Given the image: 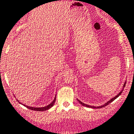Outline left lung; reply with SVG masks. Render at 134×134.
<instances>
[{
  "instance_id": "8db88e82",
  "label": "left lung",
  "mask_w": 134,
  "mask_h": 134,
  "mask_svg": "<svg viewBox=\"0 0 134 134\" xmlns=\"http://www.w3.org/2000/svg\"><path fill=\"white\" fill-rule=\"evenodd\" d=\"M126 81H125V82L124 83V84H123V88H122V90H121V91H120V92H119V93H118V94H117V95L115 96V97H114V98H112V99H110L109 101H108L107 102L105 103V104H103V105H101V106H99V107H95V106H92V105H87V104H85V103H83L81 102V101L79 100L78 99H77V100H78V101H79V103H80L81 104V105H82L83 106H84V107H88V108H99L104 107L107 106V105H108V104L110 103L111 102H112V101H114L115 99H116L117 98H118V97H119V96H120L122 92H123V91L124 87H125V85H126Z\"/></svg>"
}]
</instances>
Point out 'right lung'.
Returning <instances> with one entry per match:
<instances>
[{
  "mask_svg": "<svg viewBox=\"0 0 134 134\" xmlns=\"http://www.w3.org/2000/svg\"><path fill=\"white\" fill-rule=\"evenodd\" d=\"M16 100L18 101V102L19 103L22 104V105H23L24 106L26 107L27 108H29V109L30 110H36V111H45V110H49V108H51L54 105V103H55L56 101V95H55V98H54V99H53V101H52L51 103L50 104H49L48 105H47V106L46 107H31V106H27V105H24V104H22V103H20L19 101V100H18L17 99H16Z\"/></svg>",
  "mask_w": 134,
  "mask_h": 134,
  "instance_id": "1",
  "label": "right lung"
}]
</instances>
